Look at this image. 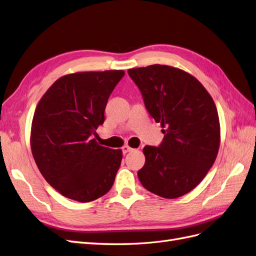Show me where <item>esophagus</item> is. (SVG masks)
<instances>
[{"mask_svg": "<svg viewBox=\"0 0 256 256\" xmlns=\"http://www.w3.org/2000/svg\"><path fill=\"white\" fill-rule=\"evenodd\" d=\"M133 149L130 147V146H128V144H126V146H123V148H122V152L124 153V154H126V153H128V152H130V151H132Z\"/></svg>", "mask_w": 256, "mask_h": 256, "instance_id": "obj_1", "label": "esophagus"}]
</instances>
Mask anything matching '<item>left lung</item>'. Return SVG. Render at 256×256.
Instances as JSON below:
<instances>
[{
    "mask_svg": "<svg viewBox=\"0 0 256 256\" xmlns=\"http://www.w3.org/2000/svg\"><path fill=\"white\" fill-rule=\"evenodd\" d=\"M150 116L160 123L163 142L146 146L138 170L144 188L177 198L198 186L212 167L220 147V122L214 102L188 72L167 65L130 68Z\"/></svg>",
    "mask_w": 256,
    "mask_h": 256,
    "instance_id": "1",
    "label": "left lung"
}]
</instances>
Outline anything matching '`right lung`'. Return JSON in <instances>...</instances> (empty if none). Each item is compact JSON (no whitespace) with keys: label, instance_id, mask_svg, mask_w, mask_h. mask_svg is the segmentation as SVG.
I'll use <instances>...</instances> for the list:
<instances>
[{"label":"right lung","instance_id":"add662e5","mask_svg":"<svg viewBox=\"0 0 256 256\" xmlns=\"http://www.w3.org/2000/svg\"><path fill=\"white\" fill-rule=\"evenodd\" d=\"M123 70L82 72L54 82L35 109L31 149L42 177L68 198L88 202L112 188L122 151L100 146L96 130Z\"/></svg>","mask_w":256,"mask_h":256}]
</instances>
